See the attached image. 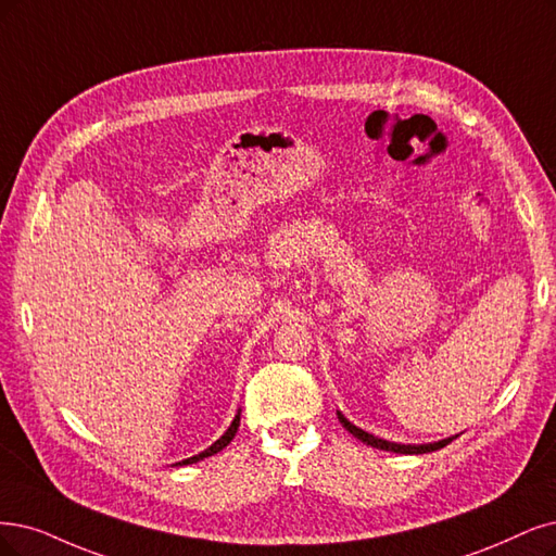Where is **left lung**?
Here are the masks:
<instances>
[{"instance_id": "1", "label": "left lung", "mask_w": 556, "mask_h": 556, "mask_svg": "<svg viewBox=\"0 0 556 556\" xmlns=\"http://www.w3.org/2000/svg\"><path fill=\"white\" fill-rule=\"evenodd\" d=\"M339 421L343 424V428L348 430V433H353L364 444H371V446L382 448V451H394V454H430V451H438V448L446 446L451 440H454V438H448V440L433 442V444H396V442H387V440H380V438H376L371 433H366V430H362L355 424L348 421L341 413H339Z\"/></svg>"}]
</instances>
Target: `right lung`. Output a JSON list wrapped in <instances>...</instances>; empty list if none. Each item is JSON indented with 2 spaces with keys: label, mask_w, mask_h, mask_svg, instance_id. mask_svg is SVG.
Wrapping results in <instances>:
<instances>
[{
  "label": "right lung",
  "mask_w": 556,
  "mask_h": 556,
  "mask_svg": "<svg viewBox=\"0 0 556 556\" xmlns=\"http://www.w3.org/2000/svg\"><path fill=\"white\" fill-rule=\"evenodd\" d=\"M238 426H240V415H236V419L231 421V426H229V430H226V433L213 444V446H208L205 451H201L199 456H192V458H188V460H182V463H178V465H192V463H199V460H203V458H208V456H215L217 451H222L226 444H229L231 440H233V435L238 433Z\"/></svg>",
  "instance_id": "right-lung-1"
}]
</instances>
